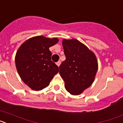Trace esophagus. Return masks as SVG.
Returning a JSON list of instances; mask_svg holds the SVG:
<instances>
[{
  "label": "esophagus",
  "mask_w": 123,
  "mask_h": 123,
  "mask_svg": "<svg viewBox=\"0 0 123 123\" xmlns=\"http://www.w3.org/2000/svg\"><path fill=\"white\" fill-rule=\"evenodd\" d=\"M56 65L58 66V67H59L60 65V61H58V62H57L56 63Z\"/></svg>",
  "instance_id": "esophagus-1"
}]
</instances>
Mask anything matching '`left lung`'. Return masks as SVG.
<instances>
[{"label": "left lung", "instance_id": "1", "mask_svg": "<svg viewBox=\"0 0 123 123\" xmlns=\"http://www.w3.org/2000/svg\"><path fill=\"white\" fill-rule=\"evenodd\" d=\"M62 45L66 60L59 67V73L66 90L78 95L94 82L98 61L94 52L76 39H63Z\"/></svg>", "mask_w": 123, "mask_h": 123}]
</instances>
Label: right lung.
<instances>
[{
  "mask_svg": "<svg viewBox=\"0 0 123 123\" xmlns=\"http://www.w3.org/2000/svg\"><path fill=\"white\" fill-rule=\"evenodd\" d=\"M58 38L43 36L32 37L23 43L17 51L15 65L21 80L34 91H41L49 85L59 68L51 60L49 47Z\"/></svg>",
  "mask_w": 123,
  "mask_h": 123,
  "instance_id": "add662e5",
  "label": "right lung"
}]
</instances>
